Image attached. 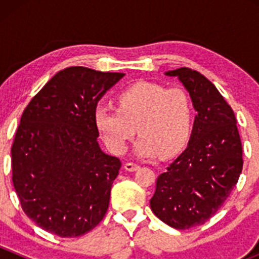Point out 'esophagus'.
Instances as JSON below:
<instances>
[{
  "label": "esophagus",
  "mask_w": 259,
  "mask_h": 259,
  "mask_svg": "<svg viewBox=\"0 0 259 259\" xmlns=\"http://www.w3.org/2000/svg\"><path fill=\"white\" fill-rule=\"evenodd\" d=\"M124 168H125V170H127V171H135L139 169V165L135 163H125Z\"/></svg>",
  "instance_id": "obj_1"
}]
</instances>
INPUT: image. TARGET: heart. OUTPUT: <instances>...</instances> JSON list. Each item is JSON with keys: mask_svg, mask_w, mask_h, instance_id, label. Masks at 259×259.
Instances as JSON below:
<instances>
[{"mask_svg": "<svg viewBox=\"0 0 259 259\" xmlns=\"http://www.w3.org/2000/svg\"><path fill=\"white\" fill-rule=\"evenodd\" d=\"M116 103L117 109L98 106L94 113L99 133L114 153L125 151L137 129L135 153L143 158L171 156L189 140L193 106L182 89L137 82L122 90Z\"/></svg>", "mask_w": 259, "mask_h": 259, "instance_id": "heart-1", "label": "heart"}]
</instances>
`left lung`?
Listing matches in <instances>:
<instances>
[{"mask_svg":"<svg viewBox=\"0 0 259 259\" xmlns=\"http://www.w3.org/2000/svg\"><path fill=\"white\" fill-rule=\"evenodd\" d=\"M165 75L178 77L198 114L187 149L156 179L150 208L168 226L189 229L213 217L236 187L242 143L233 110L207 77L188 67Z\"/></svg>","mask_w":259,"mask_h":259,"instance_id":"1","label":"left lung"}]
</instances>
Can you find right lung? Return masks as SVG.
I'll return each mask as SVG.
<instances>
[{
	"mask_svg": "<svg viewBox=\"0 0 259 259\" xmlns=\"http://www.w3.org/2000/svg\"><path fill=\"white\" fill-rule=\"evenodd\" d=\"M121 77L67 67L23 110L11 148L12 183L26 215L49 233L80 237L105 217L121 161L100 149L94 113Z\"/></svg>",
	"mask_w": 259,
	"mask_h": 259,
	"instance_id": "right-lung-1",
	"label": "right lung"
}]
</instances>
